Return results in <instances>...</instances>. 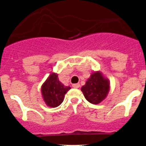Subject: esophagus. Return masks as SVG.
<instances>
[{
	"mask_svg": "<svg viewBox=\"0 0 146 146\" xmlns=\"http://www.w3.org/2000/svg\"><path fill=\"white\" fill-rule=\"evenodd\" d=\"M80 85L79 83H75V84L72 85V87L74 88H80Z\"/></svg>",
	"mask_w": 146,
	"mask_h": 146,
	"instance_id": "1",
	"label": "esophagus"
}]
</instances>
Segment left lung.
<instances>
[{
    "label": "left lung",
    "mask_w": 146,
    "mask_h": 146,
    "mask_svg": "<svg viewBox=\"0 0 146 146\" xmlns=\"http://www.w3.org/2000/svg\"><path fill=\"white\" fill-rule=\"evenodd\" d=\"M109 90V81L99 72L93 73L86 81V85L81 88L86 100L94 104H99L104 100Z\"/></svg>",
    "instance_id": "obj_1"
}]
</instances>
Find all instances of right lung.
<instances>
[{"mask_svg": "<svg viewBox=\"0 0 146 146\" xmlns=\"http://www.w3.org/2000/svg\"><path fill=\"white\" fill-rule=\"evenodd\" d=\"M70 88L69 86H64L59 81L58 74H51L42 87V96L46 104L50 108L59 106Z\"/></svg>", "mask_w": 146, "mask_h": 146, "instance_id": "1", "label": "right lung"}]
</instances>
